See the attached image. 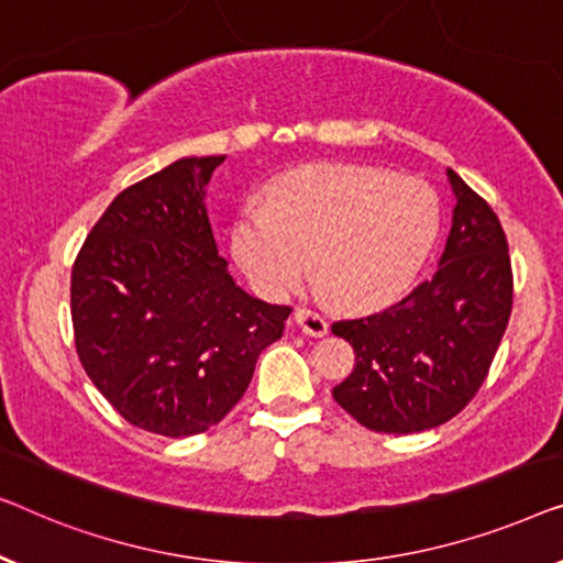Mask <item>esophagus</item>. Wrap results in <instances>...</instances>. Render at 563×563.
I'll list each match as a JSON object with an SVG mask.
<instances>
[{"label": "esophagus", "mask_w": 563, "mask_h": 563, "mask_svg": "<svg viewBox=\"0 0 563 563\" xmlns=\"http://www.w3.org/2000/svg\"><path fill=\"white\" fill-rule=\"evenodd\" d=\"M296 323L306 331V334H311V336H327L329 334V321L323 319L321 313H316L313 308H298Z\"/></svg>", "instance_id": "obj_1"}]
</instances>
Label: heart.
<instances>
[{
	"instance_id": "1",
	"label": "heart",
	"mask_w": 563,
	"mask_h": 563,
	"mask_svg": "<svg viewBox=\"0 0 563 563\" xmlns=\"http://www.w3.org/2000/svg\"><path fill=\"white\" fill-rule=\"evenodd\" d=\"M433 188L364 165H306L247 203L232 227V252L265 296H283L311 265L319 288L344 308L400 296L439 234Z\"/></svg>"
}]
</instances>
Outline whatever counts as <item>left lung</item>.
Wrapping results in <instances>:
<instances>
[{
  "mask_svg": "<svg viewBox=\"0 0 563 563\" xmlns=\"http://www.w3.org/2000/svg\"><path fill=\"white\" fill-rule=\"evenodd\" d=\"M454 224L439 271L383 311L331 323L357 364L334 400L379 433H416L462 413L485 383L512 311L500 219L454 170Z\"/></svg>",
  "mask_w": 563,
  "mask_h": 563,
  "instance_id": "obj_1",
  "label": "left lung"
}]
</instances>
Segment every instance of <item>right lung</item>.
Instances as JSON below:
<instances>
[{"label": "right lung", "instance_id": "1", "mask_svg": "<svg viewBox=\"0 0 563 563\" xmlns=\"http://www.w3.org/2000/svg\"><path fill=\"white\" fill-rule=\"evenodd\" d=\"M224 155L180 157L117 196L70 271L78 360L126 423L194 437L247 390L292 308L227 273L203 188Z\"/></svg>", "mask_w": 563, "mask_h": 563}]
</instances>
